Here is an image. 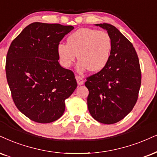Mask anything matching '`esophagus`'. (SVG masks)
<instances>
[{
	"label": "esophagus",
	"instance_id": "esophagus-1",
	"mask_svg": "<svg viewBox=\"0 0 157 157\" xmlns=\"http://www.w3.org/2000/svg\"><path fill=\"white\" fill-rule=\"evenodd\" d=\"M75 79H76V82H77V83H78V85L84 84V80L83 79L82 77L79 76V75H76V76H75Z\"/></svg>",
	"mask_w": 157,
	"mask_h": 157
}]
</instances>
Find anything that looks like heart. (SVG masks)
<instances>
[{"instance_id": "heart-1", "label": "heart", "mask_w": 157, "mask_h": 157, "mask_svg": "<svg viewBox=\"0 0 157 157\" xmlns=\"http://www.w3.org/2000/svg\"><path fill=\"white\" fill-rule=\"evenodd\" d=\"M111 50L112 40L107 32L88 28L75 30L67 38V44H59L57 47L59 60L65 67L72 66L78 55L77 71L80 73L103 70L109 62Z\"/></svg>"}]
</instances>
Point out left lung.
<instances>
[{"label":"left lung","mask_w":157,"mask_h":157,"mask_svg":"<svg viewBox=\"0 0 157 157\" xmlns=\"http://www.w3.org/2000/svg\"><path fill=\"white\" fill-rule=\"evenodd\" d=\"M96 26L107 30L112 40L109 62L105 68L86 78L89 111L96 121L111 124L132 111L138 98L141 72L133 45L113 25Z\"/></svg>","instance_id":"8db88e82"}]
</instances>
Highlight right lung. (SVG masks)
<instances>
[{"mask_svg":"<svg viewBox=\"0 0 157 157\" xmlns=\"http://www.w3.org/2000/svg\"><path fill=\"white\" fill-rule=\"evenodd\" d=\"M71 25L33 22L9 46L6 73L19 111L38 123H50L65 111V100L77 87L74 73L59 65L57 47Z\"/></svg>","mask_w":157,"mask_h":157,"instance_id":"obj_1","label":"right lung"}]
</instances>
